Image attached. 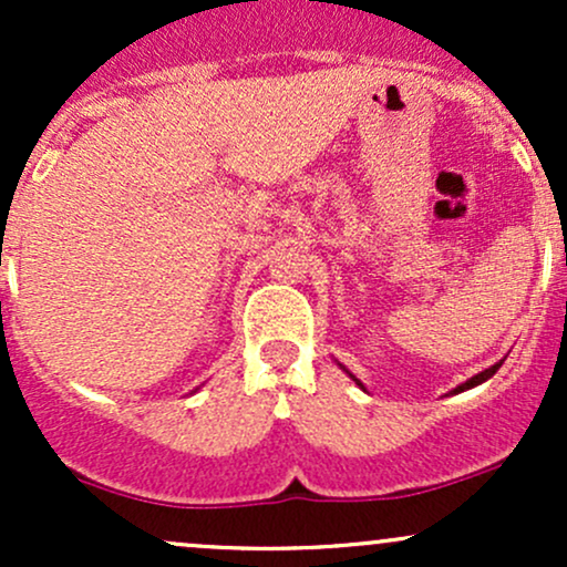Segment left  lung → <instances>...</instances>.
<instances>
[{"instance_id":"8db88e82","label":"left lung","mask_w":567,"mask_h":567,"mask_svg":"<svg viewBox=\"0 0 567 567\" xmlns=\"http://www.w3.org/2000/svg\"><path fill=\"white\" fill-rule=\"evenodd\" d=\"M501 362H504V360H501ZM501 362H496V365H491V368H485V370H483V373L472 375V379H470V381H464V383H461V386H455L451 394H461V392H466V389H474V386H480V383H485L487 379H491V375H496V370L501 368ZM338 368H341V370H343V373H347V375H349V379H351V381H354V383H357V386H360V389H362V392H368V389H365V383H362L360 379H357V375H354V373H351V370H349L347 365H341V362H338Z\"/></svg>"}]
</instances>
